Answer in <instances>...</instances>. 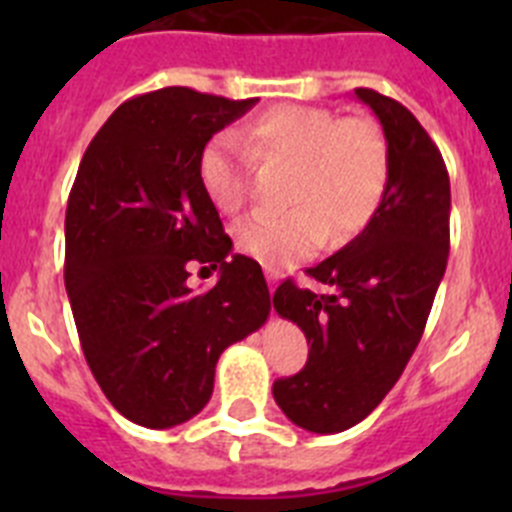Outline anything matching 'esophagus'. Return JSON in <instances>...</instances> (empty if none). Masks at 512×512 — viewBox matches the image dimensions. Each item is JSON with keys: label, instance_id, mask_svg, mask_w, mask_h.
Listing matches in <instances>:
<instances>
[{"label": "esophagus", "instance_id": "obj_1", "mask_svg": "<svg viewBox=\"0 0 512 512\" xmlns=\"http://www.w3.org/2000/svg\"><path fill=\"white\" fill-rule=\"evenodd\" d=\"M277 274H274V271L271 269H266V282H269V292L271 295H274V289H277Z\"/></svg>", "mask_w": 512, "mask_h": 512}]
</instances>
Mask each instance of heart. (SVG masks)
I'll return each instance as SVG.
<instances>
[{"label":"heart","mask_w":512,"mask_h":512,"mask_svg":"<svg viewBox=\"0 0 512 512\" xmlns=\"http://www.w3.org/2000/svg\"><path fill=\"white\" fill-rule=\"evenodd\" d=\"M207 140L197 176L207 200L225 215L248 200L251 161L289 164L287 210H259L235 230L243 253L271 269L310 256L325 235L346 241L379 210L390 182V146L377 120L338 117L312 104H277L241 130Z\"/></svg>","instance_id":"b5f03b06"}]
</instances>
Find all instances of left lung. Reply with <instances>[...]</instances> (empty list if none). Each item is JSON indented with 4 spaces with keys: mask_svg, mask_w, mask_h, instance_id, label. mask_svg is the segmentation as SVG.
Wrapping results in <instances>:
<instances>
[{
    "mask_svg": "<svg viewBox=\"0 0 512 512\" xmlns=\"http://www.w3.org/2000/svg\"><path fill=\"white\" fill-rule=\"evenodd\" d=\"M356 97L379 117L390 146L387 192L361 235L305 271L328 295L284 279L274 310L310 346L295 377L274 382V400L312 433L361 423L395 387L431 315L449 259L451 187L438 146L408 107L374 89Z\"/></svg>",
    "mask_w": 512,
    "mask_h": 512,
    "instance_id": "left-lung-1",
    "label": "left lung"
}]
</instances>
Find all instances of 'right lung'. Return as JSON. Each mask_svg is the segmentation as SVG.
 Instances as JSON below:
<instances>
[{"instance_id": "right-lung-1", "label": "right lung", "mask_w": 512, "mask_h": 512, "mask_svg": "<svg viewBox=\"0 0 512 512\" xmlns=\"http://www.w3.org/2000/svg\"><path fill=\"white\" fill-rule=\"evenodd\" d=\"M256 99L166 87L122 102L89 143L66 207L63 279L81 351L117 413L171 428L207 405L230 343L266 323L259 261L235 253L197 176L207 140ZM221 269L210 293L188 264Z\"/></svg>"}]
</instances>
